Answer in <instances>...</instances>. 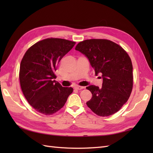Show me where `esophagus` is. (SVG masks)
Segmentation results:
<instances>
[{"label":"esophagus","instance_id":"obj_1","mask_svg":"<svg viewBox=\"0 0 153 153\" xmlns=\"http://www.w3.org/2000/svg\"><path fill=\"white\" fill-rule=\"evenodd\" d=\"M75 89H77V90H81V89H84V87H83V86H78V85H76V86H75Z\"/></svg>","mask_w":153,"mask_h":153}]
</instances>
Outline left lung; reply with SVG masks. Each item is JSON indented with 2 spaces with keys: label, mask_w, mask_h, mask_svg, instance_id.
Segmentation results:
<instances>
[{
  "label": "left lung",
  "mask_w": 153,
  "mask_h": 153,
  "mask_svg": "<svg viewBox=\"0 0 153 153\" xmlns=\"http://www.w3.org/2000/svg\"><path fill=\"white\" fill-rule=\"evenodd\" d=\"M75 50L85 55L96 75H101L102 87L93 85L86 89L92 98L86 103L99 116H109L127 102L133 88V66L131 59L121 46L113 41L91 39L78 43Z\"/></svg>",
  "instance_id": "8db88e82"
}]
</instances>
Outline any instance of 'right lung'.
Instances as JSON below:
<instances>
[{"label": "right lung", "mask_w": 153, "mask_h": 153, "mask_svg": "<svg viewBox=\"0 0 153 153\" xmlns=\"http://www.w3.org/2000/svg\"><path fill=\"white\" fill-rule=\"evenodd\" d=\"M75 43L61 38H47L32 45L23 57L19 73L21 89L28 103L38 112H57L73 92L72 87H62L54 80V71Z\"/></svg>", "instance_id": "add662e5"}]
</instances>
